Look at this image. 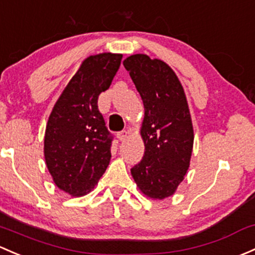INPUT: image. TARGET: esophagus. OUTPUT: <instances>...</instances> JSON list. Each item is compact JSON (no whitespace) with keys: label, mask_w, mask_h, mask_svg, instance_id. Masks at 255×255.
I'll list each match as a JSON object with an SVG mask.
<instances>
[{"label":"esophagus","mask_w":255,"mask_h":255,"mask_svg":"<svg viewBox=\"0 0 255 255\" xmlns=\"http://www.w3.org/2000/svg\"><path fill=\"white\" fill-rule=\"evenodd\" d=\"M128 134H129V133H128L127 130H122V132H120L119 134H117V138H119L121 141H123L126 138H127Z\"/></svg>","instance_id":"esophagus-1"}]
</instances>
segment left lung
<instances>
[{"label":"left lung","instance_id":"left-lung-1","mask_svg":"<svg viewBox=\"0 0 255 255\" xmlns=\"http://www.w3.org/2000/svg\"><path fill=\"white\" fill-rule=\"evenodd\" d=\"M144 104L140 135L145 151L130 173L143 194L165 199L176 192L191 162L193 125L181 82L167 63L136 53L123 61Z\"/></svg>","mask_w":255,"mask_h":255}]
</instances>
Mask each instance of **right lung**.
I'll return each mask as SVG.
<instances>
[{"label":"right lung","mask_w":255,"mask_h":255,"mask_svg":"<svg viewBox=\"0 0 255 255\" xmlns=\"http://www.w3.org/2000/svg\"><path fill=\"white\" fill-rule=\"evenodd\" d=\"M121 60V53L111 52L85 58L47 121L46 166L56 186L73 197L92 191L110 163L112 135L98 109V99L111 85Z\"/></svg>","instance_id":"obj_1"}]
</instances>
